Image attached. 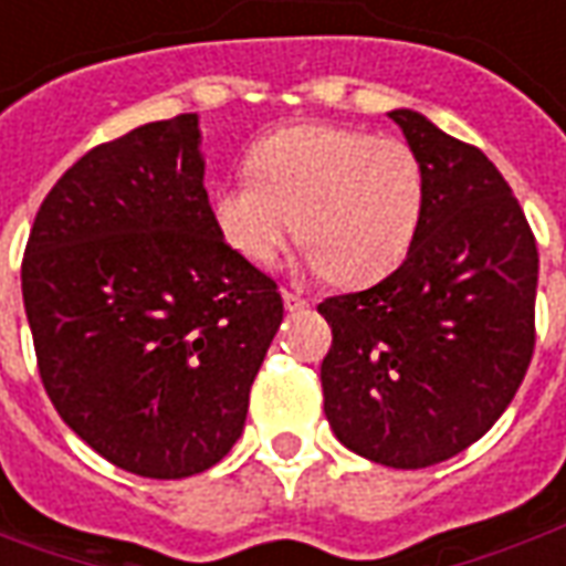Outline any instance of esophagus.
<instances>
[{"label": "esophagus", "instance_id": "esophagus-1", "mask_svg": "<svg viewBox=\"0 0 566 566\" xmlns=\"http://www.w3.org/2000/svg\"><path fill=\"white\" fill-rule=\"evenodd\" d=\"M282 300H284V308H287V312H296V308H306L308 306L306 296L296 294V291H287V287H284V291H282Z\"/></svg>", "mask_w": 566, "mask_h": 566}]
</instances>
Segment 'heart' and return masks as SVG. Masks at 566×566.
<instances>
[{"instance_id":"1","label":"heart","mask_w":566,"mask_h":566,"mask_svg":"<svg viewBox=\"0 0 566 566\" xmlns=\"http://www.w3.org/2000/svg\"><path fill=\"white\" fill-rule=\"evenodd\" d=\"M248 172L254 181L214 190L211 214L223 242L258 266L279 260L296 227L312 270L339 284L379 282L424 221V160L394 136L300 124L260 139Z\"/></svg>"}]
</instances>
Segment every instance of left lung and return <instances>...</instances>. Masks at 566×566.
<instances>
[{
	"mask_svg": "<svg viewBox=\"0 0 566 566\" xmlns=\"http://www.w3.org/2000/svg\"><path fill=\"white\" fill-rule=\"evenodd\" d=\"M427 169V209L397 270L318 306L331 324L324 416L394 470L449 461L497 421L531 367L539 254L512 187L475 145L388 115Z\"/></svg>",
	"mask_w": 566,
	"mask_h": 566,
	"instance_id": "obj_1",
	"label": "left lung"
}]
</instances>
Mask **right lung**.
I'll use <instances>...</instances> for the list:
<instances>
[{"instance_id":"right-lung-1","label":"right lung","mask_w":566,"mask_h":566,"mask_svg":"<svg viewBox=\"0 0 566 566\" xmlns=\"http://www.w3.org/2000/svg\"><path fill=\"white\" fill-rule=\"evenodd\" d=\"M197 115L87 150L51 187L20 282L51 403L105 461L185 479L242 433L279 284L223 242Z\"/></svg>"}]
</instances>
